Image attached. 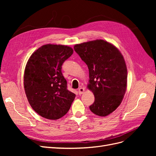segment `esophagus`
Returning a JSON list of instances; mask_svg holds the SVG:
<instances>
[{"mask_svg":"<svg viewBox=\"0 0 156 156\" xmlns=\"http://www.w3.org/2000/svg\"><path fill=\"white\" fill-rule=\"evenodd\" d=\"M78 92H79V94H80V95H81V94H83L84 92V88L81 87L78 90Z\"/></svg>","mask_w":156,"mask_h":156,"instance_id":"34e87169","label":"esophagus"}]
</instances>
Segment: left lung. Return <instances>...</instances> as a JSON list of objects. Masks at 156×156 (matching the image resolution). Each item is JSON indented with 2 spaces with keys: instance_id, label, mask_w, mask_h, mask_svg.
<instances>
[{
  "instance_id": "obj_1",
  "label": "left lung",
  "mask_w": 156,
  "mask_h": 156,
  "mask_svg": "<svg viewBox=\"0 0 156 156\" xmlns=\"http://www.w3.org/2000/svg\"><path fill=\"white\" fill-rule=\"evenodd\" d=\"M74 50L88 68L87 87L95 97L90 109L98 116L108 115L120 105L126 91L127 72L123 56L103 40L76 44Z\"/></svg>"
}]
</instances>
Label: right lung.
Instances as JSON below:
<instances>
[{
	"label": "right lung",
	"instance_id": "right-lung-1",
	"mask_svg": "<svg viewBox=\"0 0 156 156\" xmlns=\"http://www.w3.org/2000/svg\"><path fill=\"white\" fill-rule=\"evenodd\" d=\"M73 50L67 45L46 44L32 53L24 73L27 100L36 112L47 119L57 120L72 105L75 94L67 89L62 66Z\"/></svg>",
	"mask_w": 156,
	"mask_h": 156
}]
</instances>
